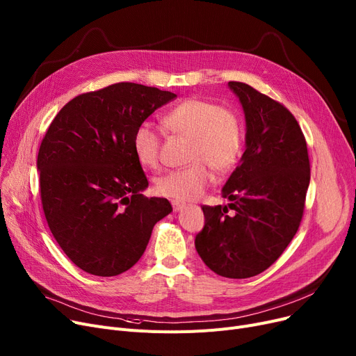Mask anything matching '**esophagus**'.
Instances as JSON below:
<instances>
[{
  "label": "esophagus",
  "instance_id": "34e87169",
  "mask_svg": "<svg viewBox=\"0 0 356 356\" xmlns=\"http://www.w3.org/2000/svg\"><path fill=\"white\" fill-rule=\"evenodd\" d=\"M172 207H173V211H175V212H179V211H181V209L186 207V204L181 203V202L173 200V202H172Z\"/></svg>",
  "mask_w": 356,
  "mask_h": 356
}]
</instances>
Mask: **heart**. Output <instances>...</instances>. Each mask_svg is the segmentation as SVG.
I'll return each mask as SVG.
<instances>
[{
	"label": "heart",
	"mask_w": 356,
	"mask_h": 356,
	"mask_svg": "<svg viewBox=\"0 0 356 356\" xmlns=\"http://www.w3.org/2000/svg\"><path fill=\"white\" fill-rule=\"evenodd\" d=\"M175 134L192 141L189 167L161 176L156 189L175 200H195L213 181V172L229 173L239 160L242 129L232 111L211 101L189 98L176 105L163 118ZM161 138L154 127L143 122L134 134V152L140 163L156 168L160 164Z\"/></svg>",
	"instance_id": "obj_1"
}]
</instances>
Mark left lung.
I'll list each match as a JSON object with an SVG mask.
<instances>
[{"label": "left lung", "mask_w": 356, "mask_h": 356, "mask_svg": "<svg viewBox=\"0 0 356 356\" xmlns=\"http://www.w3.org/2000/svg\"><path fill=\"white\" fill-rule=\"evenodd\" d=\"M228 85L245 114V152L222 189L231 203L202 207L195 247L213 273L248 278L274 264L300 227L310 161L302 128L283 104L247 83Z\"/></svg>", "instance_id": "left-lung-1"}]
</instances>
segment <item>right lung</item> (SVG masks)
<instances>
[{
  "label": "right lung",
  "instance_id": "add662e5",
  "mask_svg": "<svg viewBox=\"0 0 356 356\" xmlns=\"http://www.w3.org/2000/svg\"><path fill=\"white\" fill-rule=\"evenodd\" d=\"M177 95L120 82L69 101L42 140L37 170L47 225L74 266L118 275L144 254L156 223L172 212L148 186L134 152L137 128Z\"/></svg>",
  "mask_w": 356,
  "mask_h": 356
}]
</instances>
